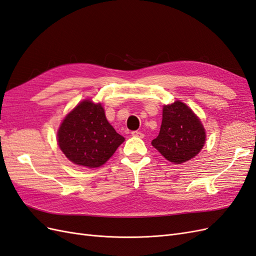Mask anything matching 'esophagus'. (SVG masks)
<instances>
[{
  "label": "esophagus",
  "mask_w": 256,
  "mask_h": 256,
  "mask_svg": "<svg viewBox=\"0 0 256 256\" xmlns=\"http://www.w3.org/2000/svg\"><path fill=\"white\" fill-rule=\"evenodd\" d=\"M131 134H132V136H136V138H143L144 136V134L141 132V131H132V132H131Z\"/></svg>",
  "instance_id": "esophagus-1"
}]
</instances>
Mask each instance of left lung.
<instances>
[{"instance_id": "obj_1", "label": "left lung", "mask_w": 256, "mask_h": 256, "mask_svg": "<svg viewBox=\"0 0 256 256\" xmlns=\"http://www.w3.org/2000/svg\"><path fill=\"white\" fill-rule=\"evenodd\" d=\"M205 129L198 116L182 102L164 106L160 132L152 145L166 160L182 164L196 157L205 143Z\"/></svg>"}]
</instances>
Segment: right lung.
I'll list each match as a JSON object with an SVG mask.
<instances>
[{"label": "right lung", "instance_id": "right-lung-1", "mask_svg": "<svg viewBox=\"0 0 256 256\" xmlns=\"http://www.w3.org/2000/svg\"><path fill=\"white\" fill-rule=\"evenodd\" d=\"M125 141L106 118L100 104L84 100L69 113L58 134L60 148L74 164L98 168Z\"/></svg>", "mask_w": 256, "mask_h": 256}]
</instances>
